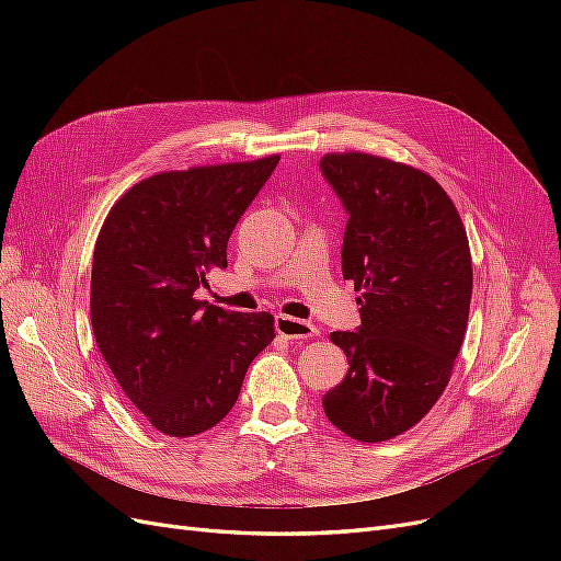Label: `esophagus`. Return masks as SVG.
<instances>
[{
	"label": "esophagus",
	"mask_w": 561,
	"mask_h": 561,
	"mask_svg": "<svg viewBox=\"0 0 561 561\" xmlns=\"http://www.w3.org/2000/svg\"><path fill=\"white\" fill-rule=\"evenodd\" d=\"M274 325H276V332L280 336H285L287 342H293V344H299V342H304V339H311V336L318 334V328L311 325V322H304V320L283 316V313L276 316Z\"/></svg>",
	"instance_id": "34e87169"
}]
</instances>
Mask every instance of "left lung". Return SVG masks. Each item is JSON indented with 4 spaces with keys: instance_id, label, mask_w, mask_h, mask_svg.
Wrapping results in <instances>:
<instances>
[{
    "instance_id": "left-lung-1",
    "label": "left lung",
    "mask_w": 561,
    "mask_h": 561,
    "mask_svg": "<svg viewBox=\"0 0 561 561\" xmlns=\"http://www.w3.org/2000/svg\"><path fill=\"white\" fill-rule=\"evenodd\" d=\"M320 171L348 213L342 271L363 320L330 334L348 371L322 410L348 437L383 443L449 383L472 295L468 236L447 192L412 165L344 151L322 157Z\"/></svg>"
}]
</instances>
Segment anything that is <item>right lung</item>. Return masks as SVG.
Wrapping results in <instances>:
<instances>
[{"instance_id":"1","label":"right lung","mask_w":561,"mask_h":561,"mask_svg":"<svg viewBox=\"0 0 561 561\" xmlns=\"http://www.w3.org/2000/svg\"><path fill=\"white\" fill-rule=\"evenodd\" d=\"M280 157L151 175L118 198L95 241L91 325L126 398L157 431L190 437L239 400L274 316L196 299Z\"/></svg>"}]
</instances>
